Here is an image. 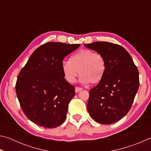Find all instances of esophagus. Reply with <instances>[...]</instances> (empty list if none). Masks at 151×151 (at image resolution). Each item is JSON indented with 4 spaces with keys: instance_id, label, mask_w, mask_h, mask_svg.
Here are the masks:
<instances>
[{
    "instance_id": "obj_1",
    "label": "esophagus",
    "mask_w": 151,
    "mask_h": 151,
    "mask_svg": "<svg viewBox=\"0 0 151 151\" xmlns=\"http://www.w3.org/2000/svg\"><path fill=\"white\" fill-rule=\"evenodd\" d=\"M81 90H83V88H81V87H76L75 88V93H78V92H80Z\"/></svg>"
}]
</instances>
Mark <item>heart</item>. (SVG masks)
Here are the masks:
<instances>
[{
  "instance_id": "heart-1",
  "label": "heart",
  "mask_w": 151,
  "mask_h": 151,
  "mask_svg": "<svg viewBox=\"0 0 151 151\" xmlns=\"http://www.w3.org/2000/svg\"><path fill=\"white\" fill-rule=\"evenodd\" d=\"M106 63L103 55L89 49H83L73 55L69 62H64L62 70L68 83H75L76 76H81L82 83L97 84L103 80Z\"/></svg>"
}]
</instances>
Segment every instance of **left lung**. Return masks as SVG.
I'll use <instances>...</instances> for the list:
<instances>
[{
  "label": "left lung",
  "mask_w": 151,
  "mask_h": 151,
  "mask_svg": "<svg viewBox=\"0 0 151 151\" xmlns=\"http://www.w3.org/2000/svg\"><path fill=\"white\" fill-rule=\"evenodd\" d=\"M85 47L103 56L105 75L89 91L87 109L101 124L119 121L131 109L139 86V70L127 50L109 42H94Z\"/></svg>",
  "instance_id": "obj_1"
}]
</instances>
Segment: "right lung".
I'll use <instances>...</instances> for the list:
<instances>
[{
	"label": "right lung",
	"mask_w": 151,
	"mask_h": 151,
	"mask_svg": "<svg viewBox=\"0 0 151 151\" xmlns=\"http://www.w3.org/2000/svg\"><path fill=\"white\" fill-rule=\"evenodd\" d=\"M81 45L50 42L37 48L18 75L17 98L25 115L52 129L65 121L75 87L65 78L63 60Z\"/></svg>",
	"instance_id": "add662e5"
}]
</instances>
